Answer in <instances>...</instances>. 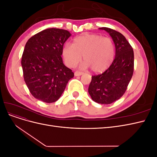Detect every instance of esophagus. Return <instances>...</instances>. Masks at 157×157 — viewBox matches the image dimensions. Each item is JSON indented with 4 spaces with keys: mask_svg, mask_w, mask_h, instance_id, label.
<instances>
[{
    "mask_svg": "<svg viewBox=\"0 0 157 157\" xmlns=\"http://www.w3.org/2000/svg\"><path fill=\"white\" fill-rule=\"evenodd\" d=\"M83 74V73L80 72V71H76L75 72V77H78V76H80L82 75Z\"/></svg>",
    "mask_w": 157,
    "mask_h": 157,
    "instance_id": "obj_1",
    "label": "esophagus"
}]
</instances>
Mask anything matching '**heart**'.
<instances>
[{
    "instance_id": "b5f03b06",
    "label": "heart",
    "mask_w": 157,
    "mask_h": 157,
    "mask_svg": "<svg viewBox=\"0 0 157 157\" xmlns=\"http://www.w3.org/2000/svg\"><path fill=\"white\" fill-rule=\"evenodd\" d=\"M115 54V45L109 37L86 34L76 37L73 44L67 42L62 48L65 63L74 67L83 59L81 67H90L94 72L101 73L109 67Z\"/></svg>"
}]
</instances>
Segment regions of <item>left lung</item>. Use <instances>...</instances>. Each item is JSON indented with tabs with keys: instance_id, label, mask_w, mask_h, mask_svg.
I'll return each instance as SVG.
<instances>
[{
	"instance_id": "obj_1",
	"label": "left lung",
	"mask_w": 157,
	"mask_h": 157,
	"mask_svg": "<svg viewBox=\"0 0 157 157\" xmlns=\"http://www.w3.org/2000/svg\"><path fill=\"white\" fill-rule=\"evenodd\" d=\"M99 29L105 30L112 37L115 58L105 72L92 76L88 93L95 102L107 105L125 93L134 73V55L132 47L121 33L108 27Z\"/></svg>"
}]
</instances>
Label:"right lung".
<instances>
[{
    "mask_svg": "<svg viewBox=\"0 0 157 157\" xmlns=\"http://www.w3.org/2000/svg\"><path fill=\"white\" fill-rule=\"evenodd\" d=\"M71 35L67 30L50 28L27 42L21 58L23 78L33 96L39 100L56 101L74 77L61 56L63 44Z\"/></svg>",
    "mask_w": 157,
    "mask_h": 157,
    "instance_id": "right-lung-1",
    "label": "right lung"
}]
</instances>
